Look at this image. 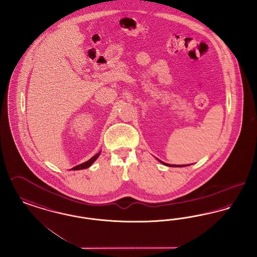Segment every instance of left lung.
<instances>
[{"instance_id":"1","label":"left lung","mask_w":257,"mask_h":257,"mask_svg":"<svg viewBox=\"0 0 257 257\" xmlns=\"http://www.w3.org/2000/svg\"><path fill=\"white\" fill-rule=\"evenodd\" d=\"M159 162H162V164L164 165H167V166H170V167H182V166H186V165H174V164H168V163H165V162H162L159 160Z\"/></svg>"}]
</instances>
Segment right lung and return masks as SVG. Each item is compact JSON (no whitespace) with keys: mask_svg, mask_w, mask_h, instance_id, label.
I'll use <instances>...</instances> for the list:
<instances>
[{"mask_svg":"<svg viewBox=\"0 0 257 257\" xmlns=\"http://www.w3.org/2000/svg\"><path fill=\"white\" fill-rule=\"evenodd\" d=\"M99 154H100V152L99 153H97L95 156H94L93 158H91L88 162H83L81 164H79V165H76V166H74L73 168H71V170H80V169H85V168H88V167H90L94 162H95V160L98 158V156H99Z\"/></svg>","mask_w":257,"mask_h":257,"instance_id":"right-lung-1","label":"right lung"}]
</instances>
